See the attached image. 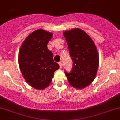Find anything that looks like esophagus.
<instances>
[{
  "label": "esophagus",
  "instance_id": "obj_1",
  "mask_svg": "<svg viewBox=\"0 0 120 120\" xmlns=\"http://www.w3.org/2000/svg\"><path fill=\"white\" fill-rule=\"evenodd\" d=\"M59 67H60V68H62V62H59Z\"/></svg>",
  "mask_w": 120,
  "mask_h": 120
}]
</instances>
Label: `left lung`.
<instances>
[{"label": "left lung", "mask_w": 120, "mask_h": 120, "mask_svg": "<svg viewBox=\"0 0 120 120\" xmlns=\"http://www.w3.org/2000/svg\"><path fill=\"white\" fill-rule=\"evenodd\" d=\"M73 61L71 73L65 72L69 84L77 89H83L93 82L96 76L99 57L93 40L79 28L63 32Z\"/></svg>", "instance_id": "obj_1"}]
</instances>
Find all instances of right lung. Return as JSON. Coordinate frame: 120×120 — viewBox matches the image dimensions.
I'll return each mask as SVG.
<instances>
[{
  "label": "right lung",
  "mask_w": 120,
  "mask_h": 120,
  "mask_svg": "<svg viewBox=\"0 0 120 120\" xmlns=\"http://www.w3.org/2000/svg\"><path fill=\"white\" fill-rule=\"evenodd\" d=\"M53 34L37 29L27 37L18 54L19 69L26 82L34 88L41 90L50 85L54 72L59 69L53 61V53L47 44Z\"/></svg>",
  "instance_id": "add662e5"
}]
</instances>
